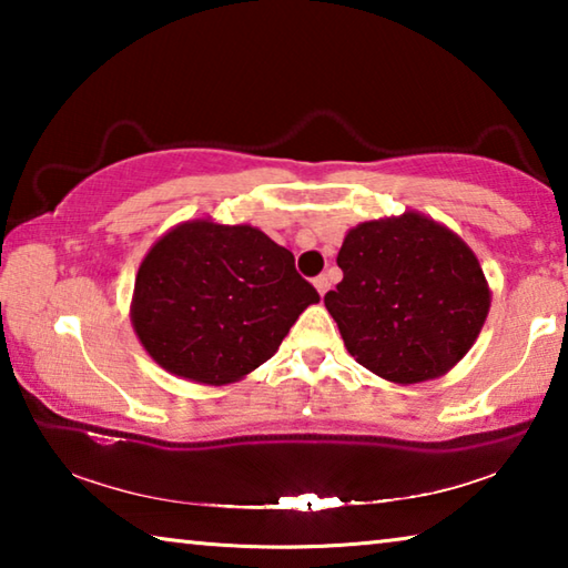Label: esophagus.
Here are the masks:
<instances>
[{
  "mask_svg": "<svg viewBox=\"0 0 568 568\" xmlns=\"http://www.w3.org/2000/svg\"><path fill=\"white\" fill-rule=\"evenodd\" d=\"M313 285H315V291H318L321 295H325V293H328V287H331L328 275H318V277H315V281H313Z\"/></svg>",
  "mask_w": 568,
  "mask_h": 568,
  "instance_id": "34e87169",
  "label": "esophagus"
}]
</instances>
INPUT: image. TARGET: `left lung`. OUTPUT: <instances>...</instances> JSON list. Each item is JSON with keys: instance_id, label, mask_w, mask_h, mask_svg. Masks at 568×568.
Listing matches in <instances>:
<instances>
[{"instance_id": "1", "label": "left lung", "mask_w": 568, "mask_h": 568, "mask_svg": "<svg viewBox=\"0 0 568 568\" xmlns=\"http://www.w3.org/2000/svg\"><path fill=\"white\" fill-rule=\"evenodd\" d=\"M338 267L343 281L325 293V307L345 348L400 386L454 368L491 307L474 250L416 210L348 230Z\"/></svg>"}]
</instances>
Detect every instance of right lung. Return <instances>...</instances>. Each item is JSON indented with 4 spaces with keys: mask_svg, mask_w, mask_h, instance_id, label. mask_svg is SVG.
Masks as SVG:
<instances>
[{
    "mask_svg": "<svg viewBox=\"0 0 568 568\" xmlns=\"http://www.w3.org/2000/svg\"><path fill=\"white\" fill-rule=\"evenodd\" d=\"M318 301L291 250L263 230L187 220L140 263L130 318L162 368L225 386L273 358L297 315Z\"/></svg>",
    "mask_w": 568,
    "mask_h": 568,
    "instance_id": "right-lung-1",
    "label": "right lung"
}]
</instances>
